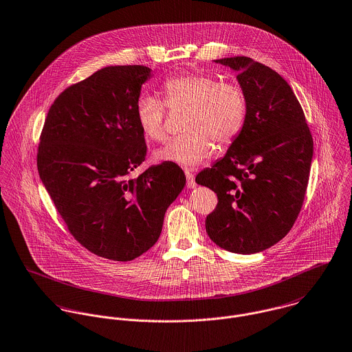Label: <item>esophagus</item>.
<instances>
[{
  "label": "esophagus",
  "instance_id": "34e87169",
  "mask_svg": "<svg viewBox=\"0 0 352 352\" xmlns=\"http://www.w3.org/2000/svg\"><path fill=\"white\" fill-rule=\"evenodd\" d=\"M186 177H187V187H188V188H194V187L197 186L194 173H192L191 170H186Z\"/></svg>",
  "mask_w": 352,
  "mask_h": 352
}]
</instances>
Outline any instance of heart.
Wrapping results in <instances>:
<instances>
[{
	"mask_svg": "<svg viewBox=\"0 0 352 352\" xmlns=\"http://www.w3.org/2000/svg\"><path fill=\"white\" fill-rule=\"evenodd\" d=\"M164 101L142 95L135 102V116L144 135L154 142L166 138V107L187 108L186 135L172 140L155 153V158L184 166H197L218 146H229L241 134L248 100L237 81H221L217 76L194 70L162 82Z\"/></svg>",
	"mask_w": 352,
	"mask_h": 352,
	"instance_id": "obj_1",
	"label": "heart"
}]
</instances>
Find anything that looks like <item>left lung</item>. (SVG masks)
I'll use <instances>...</instances> for the list:
<instances>
[{
	"label": "left lung",
	"mask_w": 352,
	"mask_h": 352,
	"mask_svg": "<svg viewBox=\"0 0 352 352\" xmlns=\"http://www.w3.org/2000/svg\"><path fill=\"white\" fill-rule=\"evenodd\" d=\"M215 62L237 72L248 115L226 155L195 179L218 197L206 232L226 251L257 253L280 241L298 218L313 138L300 101L275 70L244 55Z\"/></svg>",
	"instance_id": "8db88e82"
}]
</instances>
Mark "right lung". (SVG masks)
Instances as JSON below:
<instances>
[{"instance_id": "right-lung-1", "label": "right lung", "mask_w": 352, "mask_h": 352, "mask_svg": "<svg viewBox=\"0 0 352 352\" xmlns=\"http://www.w3.org/2000/svg\"><path fill=\"white\" fill-rule=\"evenodd\" d=\"M149 77L142 65L108 66L66 88L51 104L36 153L42 183L69 233L115 261L151 250L186 186L176 164L129 177L146 158L135 102Z\"/></svg>"}]
</instances>
